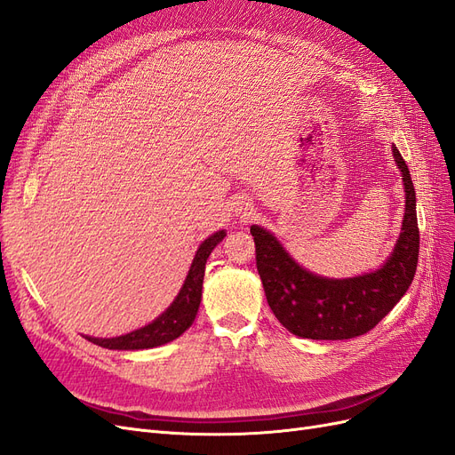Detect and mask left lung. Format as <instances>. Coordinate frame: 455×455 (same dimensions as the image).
Here are the masks:
<instances>
[{
  "label": "left lung",
  "mask_w": 455,
  "mask_h": 455,
  "mask_svg": "<svg viewBox=\"0 0 455 455\" xmlns=\"http://www.w3.org/2000/svg\"><path fill=\"white\" fill-rule=\"evenodd\" d=\"M393 156L403 172L406 212L391 258L376 273L353 279H324L299 267L279 241L252 226L256 267L267 304L279 323L299 338L349 339L366 334L387 315L414 281L419 256L416 191L396 146Z\"/></svg>",
  "instance_id": "obj_1"
}]
</instances>
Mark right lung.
I'll return each instance as SVG.
<instances>
[{
	"label": "right lung",
	"instance_id": "1",
	"mask_svg": "<svg viewBox=\"0 0 455 455\" xmlns=\"http://www.w3.org/2000/svg\"><path fill=\"white\" fill-rule=\"evenodd\" d=\"M226 237V231H218L209 239H204L199 246V251L194 258V264L189 267L186 283L180 294L176 296L172 306L164 311L159 319L151 324L134 330L131 334L119 338H87L96 346L106 349H119V351H132V349H149L163 346L182 336L186 330L196 321V315L201 304V291H203V277H204V264L206 258L211 256L214 246Z\"/></svg>",
	"mask_w": 455,
	"mask_h": 455
}]
</instances>
